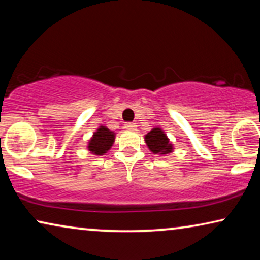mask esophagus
I'll return each mask as SVG.
<instances>
[{
    "label": "esophagus",
    "mask_w": 260,
    "mask_h": 260,
    "mask_svg": "<svg viewBox=\"0 0 260 260\" xmlns=\"http://www.w3.org/2000/svg\"><path fill=\"white\" fill-rule=\"evenodd\" d=\"M136 124L135 123H125V125H124V127H125L126 130H135L136 129Z\"/></svg>",
    "instance_id": "1"
}]
</instances>
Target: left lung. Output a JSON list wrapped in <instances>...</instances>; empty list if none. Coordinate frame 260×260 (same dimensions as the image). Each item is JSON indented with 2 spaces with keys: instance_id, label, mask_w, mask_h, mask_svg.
<instances>
[{
  "instance_id": "8db88e82",
  "label": "left lung",
  "mask_w": 260,
  "mask_h": 260,
  "mask_svg": "<svg viewBox=\"0 0 260 260\" xmlns=\"http://www.w3.org/2000/svg\"><path fill=\"white\" fill-rule=\"evenodd\" d=\"M149 150L155 155H168L173 152L174 147L161 127H154L144 136Z\"/></svg>"
}]
</instances>
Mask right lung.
I'll use <instances>...</instances> for the list:
<instances>
[{
  "label": "right lung",
  "instance_id": "right-lung-1",
  "mask_svg": "<svg viewBox=\"0 0 260 260\" xmlns=\"http://www.w3.org/2000/svg\"><path fill=\"white\" fill-rule=\"evenodd\" d=\"M116 134L104 125H101L94 131L87 144V149L93 155H104L111 149L115 142Z\"/></svg>",
  "mask_w": 260,
  "mask_h": 260
}]
</instances>
